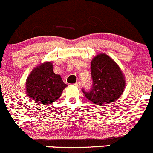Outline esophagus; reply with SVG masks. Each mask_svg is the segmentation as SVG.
Listing matches in <instances>:
<instances>
[{
	"label": "esophagus",
	"instance_id": "34e87169",
	"mask_svg": "<svg viewBox=\"0 0 153 153\" xmlns=\"http://www.w3.org/2000/svg\"><path fill=\"white\" fill-rule=\"evenodd\" d=\"M75 85L77 87H80L81 86V82H80V81H77L76 83L75 84Z\"/></svg>",
	"mask_w": 153,
	"mask_h": 153
}]
</instances>
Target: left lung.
<instances>
[{"label":"left lung","mask_w":153,"mask_h":153,"mask_svg":"<svg viewBox=\"0 0 153 153\" xmlns=\"http://www.w3.org/2000/svg\"><path fill=\"white\" fill-rule=\"evenodd\" d=\"M92 87L82 89L85 97L97 105L113 102L121 97L125 87L122 70L109 56L98 54L91 62Z\"/></svg>","instance_id":"obj_1"}]
</instances>
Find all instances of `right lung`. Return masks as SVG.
<instances>
[{"label":"right lung","mask_w":153,"mask_h":153,"mask_svg":"<svg viewBox=\"0 0 153 153\" xmlns=\"http://www.w3.org/2000/svg\"><path fill=\"white\" fill-rule=\"evenodd\" d=\"M66 86L60 75L53 72L51 62L34 68L26 80L27 95L44 105L53 103L59 99Z\"/></svg>","instance_id":"right-lung-1"}]
</instances>
